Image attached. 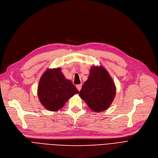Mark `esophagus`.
I'll return each mask as SVG.
<instances>
[{
  "instance_id": "obj_1",
  "label": "esophagus",
  "mask_w": 158,
  "mask_h": 158,
  "mask_svg": "<svg viewBox=\"0 0 158 158\" xmlns=\"http://www.w3.org/2000/svg\"><path fill=\"white\" fill-rule=\"evenodd\" d=\"M77 89L80 91V89H81V84H78V85H77Z\"/></svg>"
}]
</instances>
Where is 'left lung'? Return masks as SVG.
Wrapping results in <instances>:
<instances>
[{
	"label": "left lung",
	"mask_w": 158,
	"mask_h": 158,
	"mask_svg": "<svg viewBox=\"0 0 158 158\" xmlns=\"http://www.w3.org/2000/svg\"><path fill=\"white\" fill-rule=\"evenodd\" d=\"M115 87L110 74L102 67H93L79 95L97 112L108 109L115 96Z\"/></svg>",
	"instance_id": "1"
}]
</instances>
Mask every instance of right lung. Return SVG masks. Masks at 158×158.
I'll return each instance as SVG.
<instances>
[{
    "label": "right lung",
    "mask_w": 158,
    "mask_h": 158,
    "mask_svg": "<svg viewBox=\"0 0 158 158\" xmlns=\"http://www.w3.org/2000/svg\"><path fill=\"white\" fill-rule=\"evenodd\" d=\"M79 93L72 81L65 79L61 69H48L40 81L38 97L49 111H58L75 94Z\"/></svg>",
    "instance_id": "1"
}]
</instances>
